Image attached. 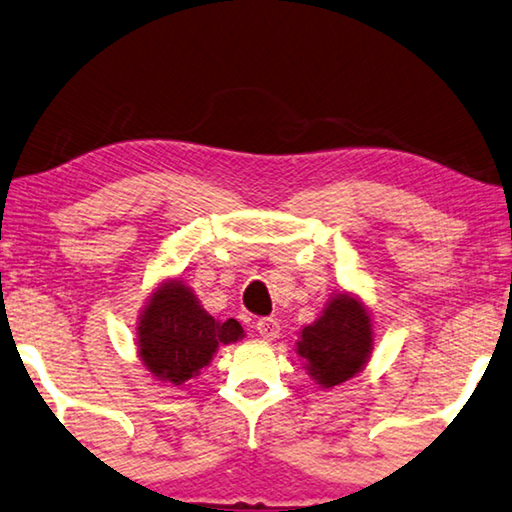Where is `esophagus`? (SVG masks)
I'll return each mask as SVG.
<instances>
[{"instance_id": "34e87169", "label": "esophagus", "mask_w": 512, "mask_h": 512, "mask_svg": "<svg viewBox=\"0 0 512 512\" xmlns=\"http://www.w3.org/2000/svg\"><path fill=\"white\" fill-rule=\"evenodd\" d=\"M256 331L265 342H272L274 338H279L281 326H279V322L274 320V317H263V320L256 322Z\"/></svg>"}]
</instances>
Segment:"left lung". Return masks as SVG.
<instances>
[{"mask_svg": "<svg viewBox=\"0 0 512 512\" xmlns=\"http://www.w3.org/2000/svg\"><path fill=\"white\" fill-rule=\"evenodd\" d=\"M295 351L322 390L354 379L374 351L370 308L354 292H333L317 320L299 329Z\"/></svg>", "mask_w": 512, "mask_h": 512, "instance_id": "obj_1", "label": "left lung"}]
</instances>
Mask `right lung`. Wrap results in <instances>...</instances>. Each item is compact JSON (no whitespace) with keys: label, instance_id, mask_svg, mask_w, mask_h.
<instances>
[{"label":"right lung","instance_id":"1","mask_svg":"<svg viewBox=\"0 0 512 512\" xmlns=\"http://www.w3.org/2000/svg\"><path fill=\"white\" fill-rule=\"evenodd\" d=\"M242 338L240 322L215 320L179 276L156 283L136 322L138 358L156 381L172 388L197 379L217 349Z\"/></svg>","mask_w":512,"mask_h":512}]
</instances>
